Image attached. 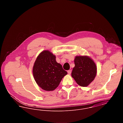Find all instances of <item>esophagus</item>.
<instances>
[{"instance_id": "obj_1", "label": "esophagus", "mask_w": 123, "mask_h": 123, "mask_svg": "<svg viewBox=\"0 0 123 123\" xmlns=\"http://www.w3.org/2000/svg\"><path fill=\"white\" fill-rule=\"evenodd\" d=\"M67 72H68V73L69 74H70L71 73V70H68L67 71Z\"/></svg>"}]
</instances>
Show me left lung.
I'll return each mask as SVG.
<instances>
[{
    "instance_id": "8db88e82",
    "label": "left lung",
    "mask_w": 123,
    "mask_h": 123,
    "mask_svg": "<svg viewBox=\"0 0 123 123\" xmlns=\"http://www.w3.org/2000/svg\"><path fill=\"white\" fill-rule=\"evenodd\" d=\"M74 63L75 66L71 76L79 85L87 86L94 80L96 75L97 68L94 62L87 56H76Z\"/></svg>"
}]
</instances>
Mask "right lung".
Wrapping results in <instances>:
<instances>
[{
	"mask_svg": "<svg viewBox=\"0 0 123 123\" xmlns=\"http://www.w3.org/2000/svg\"><path fill=\"white\" fill-rule=\"evenodd\" d=\"M33 76L40 87L46 91H53L58 87L67 72L56 61V57L48 51L42 52L35 60Z\"/></svg>",
	"mask_w": 123,
	"mask_h": 123,
	"instance_id": "1",
	"label": "right lung"
}]
</instances>
